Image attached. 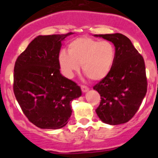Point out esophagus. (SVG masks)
<instances>
[{
    "label": "esophagus",
    "mask_w": 158,
    "mask_h": 158,
    "mask_svg": "<svg viewBox=\"0 0 158 158\" xmlns=\"http://www.w3.org/2000/svg\"><path fill=\"white\" fill-rule=\"evenodd\" d=\"M81 91L83 92V93H86V92H88L89 90V88L85 85H81Z\"/></svg>",
    "instance_id": "obj_1"
}]
</instances>
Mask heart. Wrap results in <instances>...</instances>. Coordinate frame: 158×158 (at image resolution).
I'll return each instance as SVG.
<instances>
[{
  "label": "heart",
  "mask_w": 158,
  "mask_h": 158,
  "mask_svg": "<svg viewBox=\"0 0 158 158\" xmlns=\"http://www.w3.org/2000/svg\"><path fill=\"white\" fill-rule=\"evenodd\" d=\"M69 52L59 53L58 62L62 73L72 78L82 65L84 73L92 80L105 77L115 62V47L109 41H99L89 37H80L72 40L68 45Z\"/></svg>",
  "instance_id": "b5f03b06"
}]
</instances>
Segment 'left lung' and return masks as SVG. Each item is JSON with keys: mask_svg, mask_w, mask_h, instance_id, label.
<instances>
[{"mask_svg": "<svg viewBox=\"0 0 158 158\" xmlns=\"http://www.w3.org/2000/svg\"><path fill=\"white\" fill-rule=\"evenodd\" d=\"M94 36L111 42L115 49V62L111 71L93 87L101 96L96 112L104 123H125L139 110L147 91L144 59L123 35Z\"/></svg>", "mask_w": 158, "mask_h": 158, "instance_id": "8db88e82", "label": "left lung"}]
</instances>
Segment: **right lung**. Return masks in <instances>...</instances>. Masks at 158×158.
Instances as JSON below:
<instances>
[{
	"instance_id": "right-lung-1",
	"label": "right lung",
	"mask_w": 158,
	"mask_h": 158,
	"mask_svg": "<svg viewBox=\"0 0 158 158\" xmlns=\"http://www.w3.org/2000/svg\"><path fill=\"white\" fill-rule=\"evenodd\" d=\"M73 34L37 36L15 63L14 94L29 121L41 129L65 127L71 101L81 96V88L59 69L62 41Z\"/></svg>"
}]
</instances>
